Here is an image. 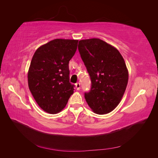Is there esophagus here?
Wrapping results in <instances>:
<instances>
[{"label":"esophagus","instance_id":"obj_1","mask_svg":"<svg viewBox=\"0 0 158 158\" xmlns=\"http://www.w3.org/2000/svg\"><path fill=\"white\" fill-rule=\"evenodd\" d=\"M76 89H77L78 90H79L80 89V83L79 82H77L76 84Z\"/></svg>","mask_w":158,"mask_h":158}]
</instances>
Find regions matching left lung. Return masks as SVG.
Wrapping results in <instances>:
<instances>
[{"instance_id":"8db88e82","label":"left lung","mask_w":158,"mask_h":158,"mask_svg":"<svg viewBox=\"0 0 158 158\" xmlns=\"http://www.w3.org/2000/svg\"><path fill=\"white\" fill-rule=\"evenodd\" d=\"M78 51L91 79V88L84 97L92 111L109 113L121 102L125 92L128 73L119 51L102 40L79 41Z\"/></svg>"}]
</instances>
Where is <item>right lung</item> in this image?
I'll list each match as a JSON object with an SVG mask.
<instances>
[{
    "mask_svg": "<svg viewBox=\"0 0 158 158\" xmlns=\"http://www.w3.org/2000/svg\"><path fill=\"white\" fill-rule=\"evenodd\" d=\"M78 40L56 39L38 48L27 74L28 85L37 103L50 114L61 111L74 93L69 63Z\"/></svg>",
    "mask_w": 158,
    "mask_h": 158,
    "instance_id": "right-lung-1",
    "label": "right lung"
}]
</instances>
